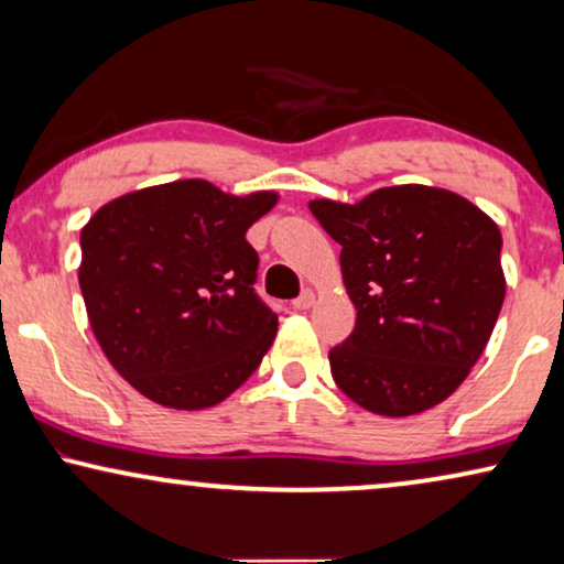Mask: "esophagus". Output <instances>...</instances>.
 Instances as JSON below:
<instances>
[{"instance_id": "1", "label": "esophagus", "mask_w": 564, "mask_h": 564, "mask_svg": "<svg viewBox=\"0 0 564 564\" xmlns=\"http://www.w3.org/2000/svg\"><path fill=\"white\" fill-rule=\"evenodd\" d=\"M313 303H315L313 290H303L295 300H292V307H295V311H307V307H311Z\"/></svg>"}]
</instances>
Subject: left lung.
I'll return each instance as SVG.
<instances>
[{
	"instance_id": "left-lung-1",
	"label": "left lung",
	"mask_w": 564,
	"mask_h": 564,
	"mask_svg": "<svg viewBox=\"0 0 564 564\" xmlns=\"http://www.w3.org/2000/svg\"><path fill=\"white\" fill-rule=\"evenodd\" d=\"M341 246L357 307L330 375L354 403L413 415L442 403L480 359L506 297L503 238L480 207L446 189L384 187L357 205L315 199Z\"/></svg>"
}]
</instances>
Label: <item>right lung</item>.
<instances>
[{"instance_id": "1", "label": "right lung", "mask_w": 564, "mask_h": 564, "mask_svg": "<svg viewBox=\"0 0 564 564\" xmlns=\"http://www.w3.org/2000/svg\"><path fill=\"white\" fill-rule=\"evenodd\" d=\"M276 195L234 197L203 180L130 192L82 230L79 288L110 365L153 403L199 411L261 365L276 315L246 230Z\"/></svg>"}]
</instances>
